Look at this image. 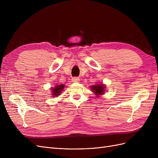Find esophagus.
Here are the masks:
<instances>
[{
  "instance_id": "esophagus-1",
  "label": "esophagus",
  "mask_w": 158,
  "mask_h": 158,
  "mask_svg": "<svg viewBox=\"0 0 158 158\" xmlns=\"http://www.w3.org/2000/svg\"><path fill=\"white\" fill-rule=\"evenodd\" d=\"M72 80H73V82H79L80 78L78 77H74V78H73V79H72Z\"/></svg>"
}]
</instances>
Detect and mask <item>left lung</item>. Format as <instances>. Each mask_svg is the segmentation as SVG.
<instances>
[{
	"label": "left lung",
	"mask_w": 158,
	"mask_h": 158,
	"mask_svg": "<svg viewBox=\"0 0 158 158\" xmlns=\"http://www.w3.org/2000/svg\"><path fill=\"white\" fill-rule=\"evenodd\" d=\"M92 89V92H94L96 95L102 94L104 92V86L103 84H97L93 85L91 87Z\"/></svg>",
	"instance_id": "8db88e82"
}]
</instances>
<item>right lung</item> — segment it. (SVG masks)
<instances>
[{"mask_svg":"<svg viewBox=\"0 0 158 158\" xmlns=\"http://www.w3.org/2000/svg\"><path fill=\"white\" fill-rule=\"evenodd\" d=\"M64 88V85H56L55 88H52V94H53V95H56V96H58V95H60V94L61 93L62 90L63 89V88Z\"/></svg>","mask_w":158,"mask_h":158,"instance_id":"add662e5","label":"right lung"}]
</instances>
